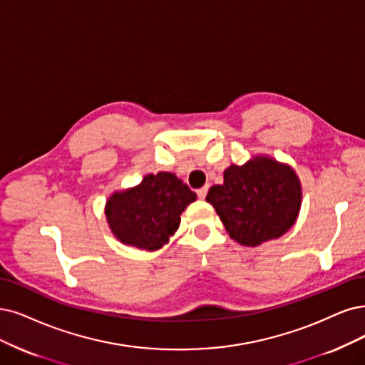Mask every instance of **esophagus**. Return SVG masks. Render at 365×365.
I'll return each instance as SVG.
<instances>
[{
  "mask_svg": "<svg viewBox=\"0 0 365 365\" xmlns=\"http://www.w3.org/2000/svg\"><path fill=\"white\" fill-rule=\"evenodd\" d=\"M207 190H209V186L206 185V186H203V187H200V190L197 191V194H198V197L203 200L205 197H206V194H207Z\"/></svg>",
  "mask_w": 365,
  "mask_h": 365,
  "instance_id": "obj_1",
  "label": "esophagus"
}]
</instances>
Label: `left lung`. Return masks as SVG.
<instances>
[{
    "instance_id": "obj_1",
    "label": "left lung",
    "mask_w": 365,
    "mask_h": 365,
    "mask_svg": "<svg viewBox=\"0 0 365 365\" xmlns=\"http://www.w3.org/2000/svg\"><path fill=\"white\" fill-rule=\"evenodd\" d=\"M206 201L233 240L259 247L293 227L301 210L302 186L289 164L255 155L244 165L225 168L224 183L213 185Z\"/></svg>"
}]
</instances>
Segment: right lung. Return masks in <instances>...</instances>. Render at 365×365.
Masks as SVG:
<instances>
[{"label": "right lung", "mask_w": 365, "mask_h": 365, "mask_svg": "<svg viewBox=\"0 0 365 365\" xmlns=\"http://www.w3.org/2000/svg\"><path fill=\"white\" fill-rule=\"evenodd\" d=\"M197 200L187 185L168 171L147 174L141 183L106 200L108 227L118 242L145 251L160 250L180 225V215Z\"/></svg>", "instance_id": "add662e5"}]
</instances>
